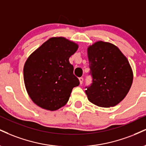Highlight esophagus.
Returning a JSON list of instances; mask_svg holds the SVG:
<instances>
[{
    "mask_svg": "<svg viewBox=\"0 0 146 146\" xmlns=\"http://www.w3.org/2000/svg\"><path fill=\"white\" fill-rule=\"evenodd\" d=\"M79 80H80V84L82 85V83H83V81H84V78H79Z\"/></svg>",
    "mask_w": 146,
    "mask_h": 146,
    "instance_id": "1",
    "label": "esophagus"
}]
</instances>
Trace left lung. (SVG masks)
<instances>
[{"mask_svg":"<svg viewBox=\"0 0 146 146\" xmlns=\"http://www.w3.org/2000/svg\"><path fill=\"white\" fill-rule=\"evenodd\" d=\"M92 83L86 87L88 99L101 108H110L123 100L131 88L133 73L129 60L118 47L99 41L88 47Z\"/></svg>","mask_w":146,"mask_h":146,"instance_id":"left-lung-1","label":"left lung"}]
</instances>
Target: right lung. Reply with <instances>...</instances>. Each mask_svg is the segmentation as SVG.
<instances>
[{"instance_id": "obj_1", "label": "right lung", "mask_w": 146, "mask_h": 146, "mask_svg": "<svg viewBox=\"0 0 146 146\" xmlns=\"http://www.w3.org/2000/svg\"><path fill=\"white\" fill-rule=\"evenodd\" d=\"M78 45L62 36L52 37L33 52L24 66L28 94L36 105L56 111L64 106L80 82L73 75L69 58Z\"/></svg>"}]
</instances>
